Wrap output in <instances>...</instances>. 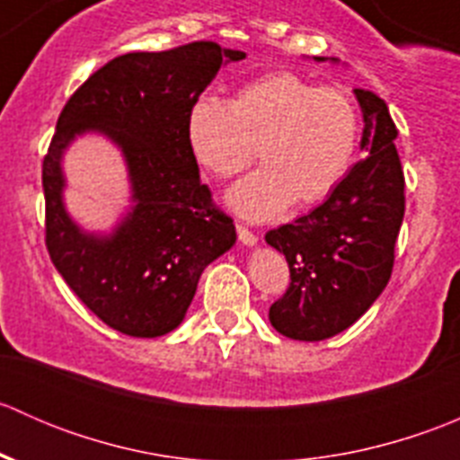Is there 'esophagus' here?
I'll return each instance as SVG.
<instances>
[{"mask_svg": "<svg viewBox=\"0 0 460 460\" xmlns=\"http://www.w3.org/2000/svg\"><path fill=\"white\" fill-rule=\"evenodd\" d=\"M238 240L244 244V247H256L258 244V235L243 225H238Z\"/></svg>", "mask_w": 460, "mask_h": 460, "instance_id": "obj_1", "label": "esophagus"}]
</instances>
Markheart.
Here are the masks:
<instances>
[{"label": "heart", "mask_w": 460, "mask_h": 460, "mask_svg": "<svg viewBox=\"0 0 460 460\" xmlns=\"http://www.w3.org/2000/svg\"><path fill=\"white\" fill-rule=\"evenodd\" d=\"M187 142L198 164L220 178L247 169L258 146L264 166L234 184L226 204L264 222L336 191L354 164L358 113L341 88L276 71L240 86L229 104L198 97L187 113Z\"/></svg>", "instance_id": "heart-1"}]
</instances>
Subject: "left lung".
<instances>
[{
	"label": "left lung",
	"instance_id": "obj_1",
	"mask_svg": "<svg viewBox=\"0 0 460 460\" xmlns=\"http://www.w3.org/2000/svg\"><path fill=\"white\" fill-rule=\"evenodd\" d=\"M316 62L341 64L336 58ZM363 113L360 151L336 191L307 216L264 235L285 253L291 271L287 294L269 309L282 336L318 342L345 332L376 303L394 267V244L405 216V178L394 146L398 137L387 104L354 88Z\"/></svg>",
	"mask_w": 460,
	"mask_h": 460
}]
</instances>
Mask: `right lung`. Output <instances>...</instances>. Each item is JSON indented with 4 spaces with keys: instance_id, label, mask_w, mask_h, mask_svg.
<instances>
[{
    "instance_id": "obj_1",
    "label": "right lung",
    "mask_w": 460,
    "mask_h": 460,
    "mask_svg": "<svg viewBox=\"0 0 460 460\" xmlns=\"http://www.w3.org/2000/svg\"><path fill=\"white\" fill-rule=\"evenodd\" d=\"M244 58L216 41L119 55L59 115L41 171L46 247L77 298L115 332L157 338L178 329L204 269L235 244L234 220L200 182L187 113L220 68ZM84 135L106 137L128 169L129 207L109 232L77 226L63 198V155Z\"/></svg>"
}]
</instances>
